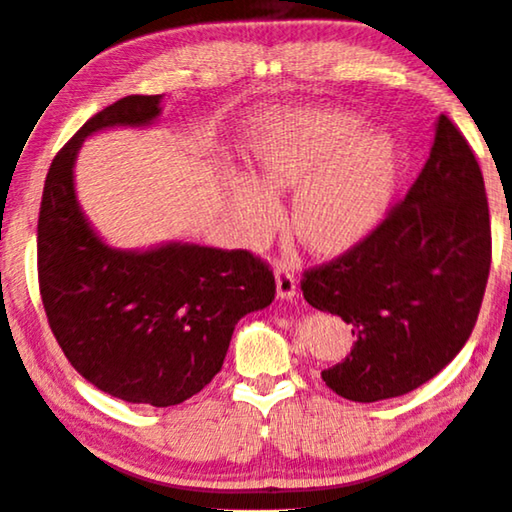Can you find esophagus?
I'll list each match as a JSON object with an SVG mask.
<instances>
[{"mask_svg": "<svg viewBox=\"0 0 512 512\" xmlns=\"http://www.w3.org/2000/svg\"><path fill=\"white\" fill-rule=\"evenodd\" d=\"M275 282H278V296L282 298V300H289V298H294L296 296V278H294V273H291V269L287 264H282V262H275Z\"/></svg>", "mask_w": 512, "mask_h": 512, "instance_id": "1", "label": "esophagus"}]
</instances>
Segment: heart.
Segmentation results:
<instances>
[{"mask_svg": "<svg viewBox=\"0 0 512 512\" xmlns=\"http://www.w3.org/2000/svg\"><path fill=\"white\" fill-rule=\"evenodd\" d=\"M339 109H294L275 116L255 145L262 184L232 182L230 202L243 232L259 239L273 230L271 193L294 191L291 227L314 250H339L383 216L396 177V145L383 132Z\"/></svg>", "mask_w": 512, "mask_h": 512, "instance_id": "b5f03b06", "label": "heart"}]
</instances>
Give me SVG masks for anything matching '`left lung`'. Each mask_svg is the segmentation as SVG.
Here are the masks:
<instances>
[{"instance_id":"left-lung-1","label":"left lung","mask_w":512,"mask_h":512,"mask_svg":"<svg viewBox=\"0 0 512 512\" xmlns=\"http://www.w3.org/2000/svg\"><path fill=\"white\" fill-rule=\"evenodd\" d=\"M492 262L481 166L446 116L426 166L369 234L303 271L300 289L353 326L344 362L321 371L348 401L403 396L437 376L472 335Z\"/></svg>"}]
</instances>
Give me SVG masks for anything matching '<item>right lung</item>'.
<instances>
[{"mask_svg": "<svg viewBox=\"0 0 512 512\" xmlns=\"http://www.w3.org/2000/svg\"><path fill=\"white\" fill-rule=\"evenodd\" d=\"M161 95H127L86 120L56 154L38 214V287L56 342L88 383L127 403L177 405L223 367L234 326L275 298L269 264L248 250L196 243L132 253L104 243L81 214V141L150 125Z\"/></svg>", "mask_w": 512, "mask_h": 512, "instance_id": "obj_1", "label": "right lung"}]
</instances>
